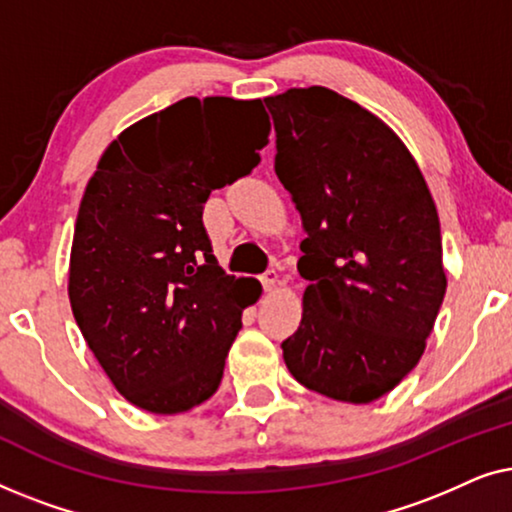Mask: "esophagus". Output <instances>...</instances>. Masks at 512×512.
Returning a JSON list of instances; mask_svg holds the SVG:
<instances>
[{"label":"esophagus","instance_id":"esophagus-1","mask_svg":"<svg viewBox=\"0 0 512 512\" xmlns=\"http://www.w3.org/2000/svg\"><path fill=\"white\" fill-rule=\"evenodd\" d=\"M261 284H263V289L265 291H275L277 289V284H279V275L275 270H268V272H263L261 275Z\"/></svg>","mask_w":512,"mask_h":512}]
</instances>
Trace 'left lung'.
I'll use <instances>...</instances> for the list:
<instances>
[{"label":"left lung","instance_id":"8db88e82","mask_svg":"<svg viewBox=\"0 0 512 512\" xmlns=\"http://www.w3.org/2000/svg\"><path fill=\"white\" fill-rule=\"evenodd\" d=\"M265 104L275 172L307 235L303 319L284 363L317 394L373 403L417 366L443 305L436 202L408 146L361 104L321 86Z\"/></svg>","mask_w":512,"mask_h":512}]
</instances>
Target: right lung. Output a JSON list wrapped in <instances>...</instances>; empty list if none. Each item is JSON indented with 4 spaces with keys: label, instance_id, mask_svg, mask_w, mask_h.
I'll list each match as a JSON object with an SVG mask.
<instances>
[{
    "label": "right lung",
    "instance_id": "1",
    "mask_svg": "<svg viewBox=\"0 0 512 512\" xmlns=\"http://www.w3.org/2000/svg\"><path fill=\"white\" fill-rule=\"evenodd\" d=\"M261 100L186 97L125 128L102 153L76 216L69 303L125 401L179 415L219 389L254 277L216 263L202 205L268 144Z\"/></svg>",
    "mask_w": 512,
    "mask_h": 512
}]
</instances>
